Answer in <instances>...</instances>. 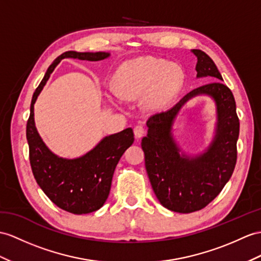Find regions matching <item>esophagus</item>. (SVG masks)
<instances>
[{"label": "esophagus", "instance_id": "obj_1", "mask_svg": "<svg viewBox=\"0 0 261 261\" xmlns=\"http://www.w3.org/2000/svg\"><path fill=\"white\" fill-rule=\"evenodd\" d=\"M145 133H146V129L143 125H137L134 127V134L136 138H141L142 136L145 135Z\"/></svg>", "mask_w": 261, "mask_h": 261}]
</instances>
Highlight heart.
<instances>
[{"label": "heart", "instance_id": "1", "mask_svg": "<svg viewBox=\"0 0 261 261\" xmlns=\"http://www.w3.org/2000/svg\"><path fill=\"white\" fill-rule=\"evenodd\" d=\"M117 92L127 99H137L144 93V105L160 110L167 105L180 90L182 72L179 66L154 56L130 60L118 68L115 76Z\"/></svg>", "mask_w": 261, "mask_h": 261}]
</instances>
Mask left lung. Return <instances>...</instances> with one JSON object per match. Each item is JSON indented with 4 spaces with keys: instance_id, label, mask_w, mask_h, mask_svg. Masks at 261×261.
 I'll return each mask as SVG.
<instances>
[{
    "instance_id": "left-lung-1",
    "label": "left lung",
    "mask_w": 261,
    "mask_h": 261,
    "mask_svg": "<svg viewBox=\"0 0 261 261\" xmlns=\"http://www.w3.org/2000/svg\"><path fill=\"white\" fill-rule=\"evenodd\" d=\"M197 56V77L222 80L217 66L205 52ZM199 93L212 96L218 106V129L212 145L202 155L179 154L171 135L173 119L181 106ZM147 136L142 139L145 166L152 190L161 204L171 212L189 214L205 208L230 179L237 162L239 118L231 91L220 81L195 88L170 110L156 113L147 120Z\"/></svg>"
}]
</instances>
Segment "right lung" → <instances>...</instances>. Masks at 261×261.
<instances>
[{
    "label": "right lung",
    "mask_w": 261,
    "mask_h": 261,
    "mask_svg": "<svg viewBox=\"0 0 261 261\" xmlns=\"http://www.w3.org/2000/svg\"><path fill=\"white\" fill-rule=\"evenodd\" d=\"M105 52L63 53L49 65L31 101L27 124L30 164L39 186L54 204L75 215L96 212L110 195L114 171L124 151L134 143V133L126 128L107 136L87 154L75 160L54 155L43 143L34 124V104L57 64L66 57L83 61H100L109 57Z\"/></svg>",
    "instance_id": "1"
}]
</instances>
